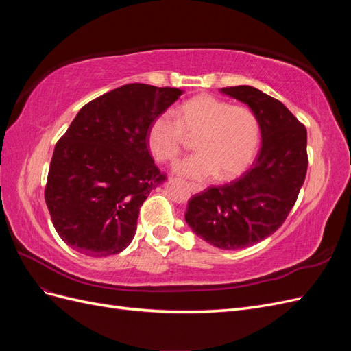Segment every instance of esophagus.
Here are the masks:
<instances>
[{
    "label": "esophagus",
    "mask_w": 351,
    "mask_h": 351,
    "mask_svg": "<svg viewBox=\"0 0 351 351\" xmlns=\"http://www.w3.org/2000/svg\"><path fill=\"white\" fill-rule=\"evenodd\" d=\"M190 190H192L193 193H199V192H202V190H204V186H200L197 183H190Z\"/></svg>",
    "instance_id": "obj_1"
}]
</instances>
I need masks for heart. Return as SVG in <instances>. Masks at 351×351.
I'll return each instance as SVG.
<instances>
[{
  "label": "heart",
  "mask_w": 351,
  "mask_h": 351,
  "mask_svg": "<svg viewBox=\"0 0 351 351\" xmlns=\"http://www.w3.org/2000/svg\"><path fill=\"white\" fill-rule=\"evenodd\" d=\"M186 134H196L199 152L180 161L176 171L196 180L217 174L230 180L252 164L259 143V123L244 105L197 95L180 105L176 117L171 112L156 117L147 129V147L156 161L173 162L183 149Z\"/></svg>",
  "instance_id": "heart-1"
}]
</instances>
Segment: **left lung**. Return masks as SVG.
I'll use <instances>...</instances> for the list:
<instances>
[{
    "mask_svg": "<svg viewBox=\"0 0 351 351\" xmlns=\"http://www.w3.org/2000/svg\"><path fill=\"white\" fill-rule=\"evenodd\" d=\"M219 92L253 111L261 151L246 173L208 187L189 200L186 222L195 234L224 250L253 246L277 231L293 209L307 171V132L282 102L252 86Z\"/></svg>",
    "mask_w": 351,
    "mask_h": 351,
    "instance_id": "8db88e82",
    "label": "left lung"
}]
</instances>
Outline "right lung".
<instances>
[{
    "mask_svg": "<svg viewBox=\"0 0 351 351\" xmlns=\"http://www.w3.org/2000/svg\"><path fill=\"white\" fill-rule=\"evenodd\" d=\"M182 93L124 84L88 102L71 121L45 187L52 224L71 249L105 258L132 243L141 206L165 180L147 149V129Z\"/></svg>",
    "mask_w": 351,
    "mask_h": 351,
    "instance_id": "1",
    "label": "right lung"
}]
</instances>
